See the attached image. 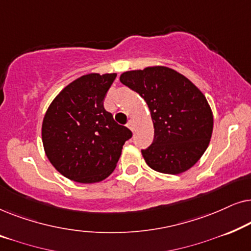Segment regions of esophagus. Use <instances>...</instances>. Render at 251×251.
<instances>
[{
    "label": "esophagus",
    "instance_id": "obj_1",
    "mask_svg": "<svg viewBox=\"0 0 251 251\" xmlns=\"http://www.w3.org/2000/svg\"><path fill=\"white\" fill-rule=\"evenodd\" d=\"M126 126H128V128L131 130V131H133V129H135V125H133L132 120H130V121L128 122V125H126Z\"/></svg>",
    "mask_w": 251,
    "mask_h": 251
}]
</instances>
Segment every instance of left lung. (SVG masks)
<instances>
[{
    "instance_id": "1",
    "label": "left lung",
    "mask_w": 251,
    "mask_h": 251,
    "mask_svg": "<svg viewBox=\"0 0 251 251\" xmlns=\"http://www.w3.org/2000/svg\"><path fill=\"white\" fill-rule=\"evenodd\" d=\"M120 81L142 96L151 112L154 139L142 150L153 170L178 175L194 166L210 143L214 116L204 95L166 66L125 72Z\"/></svg>"
}]
</instances>
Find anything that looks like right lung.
<instances>
[{
  "label": "right lung",
  "mask_w": 251,
  "mask_h": 251,
  "mask_svg": "<svg viewBox=\"0 0 251 251\" xmlns=\"http://www.w3.org/2000/svg\"><path fill=\"white\" fill-rule=\"evenodd\" d=\"M116 73H91L65 87L42 123L44 152L57 171L82 184L104 180L114 171L132 132L104 108Z\"/></svg>",
  "instance_id": "add662e5"
}]
</instances>
